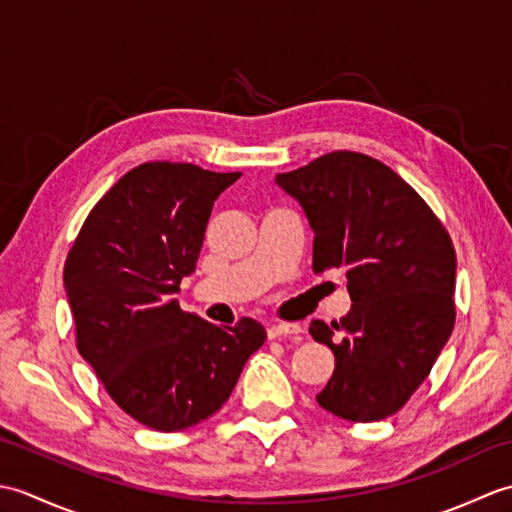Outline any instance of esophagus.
Returning <instances> with one entry per match:
<instances>
[{
  "instance_id": "obj_1",
  "label": "esophagus",
  "mask_w": 512,
  "mask_h": 512,
  "mask_svg": "<svg viewBox=\"0 0 512 512\" xmlns=\"http://www.w3.org/2000/svg\"><path fill=\"white\" fill-rule=\"evenodd\" d=\"M301 325L297 323H273L268 325V339H281V336H290V334H299Z\"/></svg>"
}]
</instances>
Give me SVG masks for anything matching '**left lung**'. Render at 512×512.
Here are the masks:
<instances>
[{
	"label": "left lung",
	"instance_id": "obj_1",
	"mask_svg": "<svg viewBox=\"0 0 512 512\" xmlns=\"http://www.w3.org/2000/svg\"><path fill=\"white\" fill-rule=\"evenodd\" d=\"M275 182L306 213L312 268H339L352 308L312 321L336 367L317 402L343 420L374 422L411 398L455 323V248L420 195L380 160L332 151Z\"/></svg>",
	"mask_w": 512,
	"mask_h": 512
}]
</instances>
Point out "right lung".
Segmentation results:
<instances>
[{"instance_id": "1", "label": "right lung", "mask_w": 512, "mask_h": 512, "mask_svg": "<svg viewBox=\"0 0 512 512\" xmlns=\"http://www.w3.org/2000/svg\"><path fill=\"white\" fill-rule=\"evenodd\" d=\"M239 176L145 162L103 195L65 259L76 347L116 405L156 431L213 416L266 341L255 319L220 328L173 297L195 270L213 202Z\"/></svg>"}]
</instances>
